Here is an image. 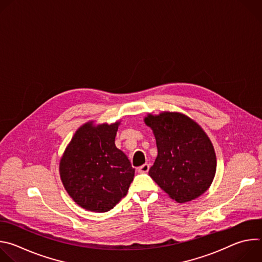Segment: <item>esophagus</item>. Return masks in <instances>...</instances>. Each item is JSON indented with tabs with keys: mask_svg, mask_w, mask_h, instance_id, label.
I'll list each match as a JSON object with an SVG mask.
<instances>
[{
	"mask_svg": "<svg viewBox=\"0 0 262 262\" xmlns=\"http://www.w3.org/2000/svg\"><path fill=\"white\" fill-rule=\"evenodd\" d=\"M149 168H150V167H149L148 164H144V165H142L141 167L138 168V172L139 173H147L149 171Z\"/></svg>",
	"mask_w": 262,
	"mask_h": 262,
	"instance_id": "obj_1",
	"label": "esophagus"
}]
</instances>
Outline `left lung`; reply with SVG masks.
<instances>
[{"label": "left lung", "mask_w": 262, "mask_h": 262, "mask_svg": "<svg viewBox=\"0 0 262 262\" xmlns=\"http://www.w3.org/2000/svg\"><path fill=\"white\" fill-rule=\"evenodd\" d=\"M145 123L152 128L158 147L150 177L178 203L202 195L216 168L213 146L203 129L188 116L170 112L149 115Z\"/></svg>", "instance_id": "left-lung-1"}]
</instances>
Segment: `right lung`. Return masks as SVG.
Listing matches in <instances>:
<instances>
[{
    "mask_svg": "<svg viewBox=\"0 0 262 262\" xmlns=\"http://www.w3.org/2000/svg\"><path fill=\"white\" fill-rule=\"evenodd\" d=\"M119 122L96 127L87 123L72 137L60 162L69 196L91 211L105 212L127 194L135 169L115 145Z\"/></svg>",
    "mask_w": 262,
    "mask_h": 262,
    "instance_id": "1",
    "label": "right lung"
}]
</instances>
